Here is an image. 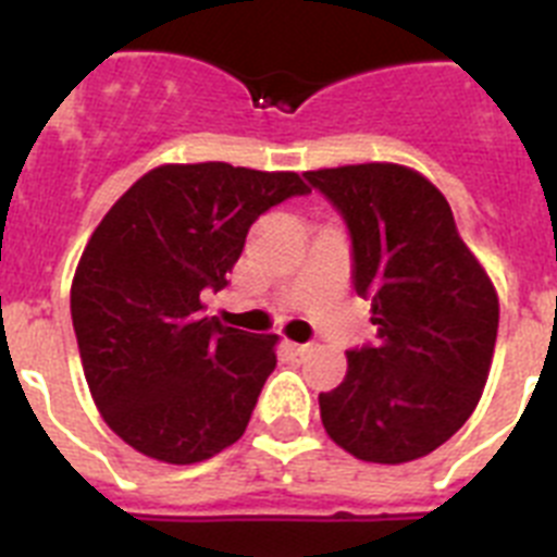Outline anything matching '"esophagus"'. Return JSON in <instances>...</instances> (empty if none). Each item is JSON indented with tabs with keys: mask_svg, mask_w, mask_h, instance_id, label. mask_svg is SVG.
<instances>
[{
	"mask_svg": "<svg viewBox=\"0 0 557 557\" xmlns=\"http://www.w3.org/2000/svg\"><path fill=\"white\" fill-rule=\"evenodd\" d=\"M284 346H287V351L293 354V357H307V354L312 351L309 343H284Z\"/></svg>",
	"mask_w": 557,
	"mask_h": 557,
	"instance_id": "esophagus-1",
	"label": "esophagus"
}]
</instances>
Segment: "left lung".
<instances>
[{"instance_id":"1","label":"left lung","mask_w":557,"mask_h":557,"mask_svg":"<svg viewBox=\"0 0 557 557\" xmlns=\"http://www.w3.org/2000/svg\"><path fill=\"white\" fill-rule=\"evenodd\" d=\"M304 178L346 223L351 284L376 326V343L346 351V379L318 396L323 426L359 460H418L480 401L499 329L494 284L424 175L354 164Z\"/></svg>"}]
</instances>
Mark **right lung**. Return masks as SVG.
Returning <instances> with one entry per match:
<instances>
[{
  "mask_svg": "<svg viewBox=\"0 0 557 557\" xmlns=\"http://www.w3.org/2000/svg\"><path fill=\"white\" fill-rule=\"evenodd\" d=\"M309 195L295 172L223 161L141 175L88 239L72 282V326L106 424L152 460L189 466L239 441L275 368V334L203 318L250 225Z\"/></svg>",
  "mask_w": 557,
  "mask_h": 557,
  "instance_id": "add662e5",
  "label": "right lung"
}]
</instances>
